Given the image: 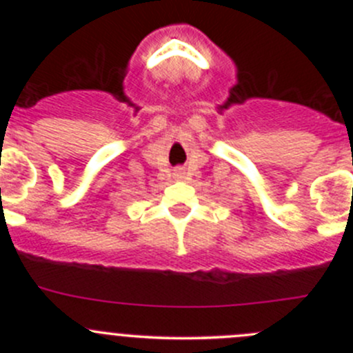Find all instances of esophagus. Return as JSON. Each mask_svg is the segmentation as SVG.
Wrapping results in <instances>:
<instances>
[{"mask_svg":"<svg viewBox=\"0 0 353 353\" xmlns=\"http://www.w3.org/2000/svg\"><path fill=\"white\" fill-rule=\"evenodd\" d=\"M174 176H176V179H184V177H186V172H184V169H177L176 172H174Z\"/></svg>","mask_w":353,"mask_h":353,"instance_id":"esophagus-1","label":"esophagus"}]
</instances>
